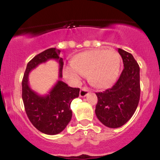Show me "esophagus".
Returning <instances> with one entry per match:
<instances>
[{
	"label": "esophagus",
	"instance_id": "1",
	"mask_svg": "<svg viewBox=\"0 0 160 160\" xmlns=\"http://www.w3.org/2000/svg\"><path fill=\"white\" fill-rule=\"evenodd\" d=\"M88 94H89V89H88L87 88L83 87L80 89V97H86Z\"/></svg>",
	"mask_w": 160,
	"mask_h": 160
}]
</instances>
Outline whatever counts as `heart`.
Returning a JSON list of instances; mask_svg holds the SVG:
<instances>
[{
    "label": "heart",
    "mask_w": 160,
    "mask_h": 160,
    "mask_svg": "<svg viewBox=\"0 0 160 160\" xmlns=\"http://www.w3.org/2000/svg\"><path fill=\"white\" fill-rule=\"evenodd\" d=\"M120 64V54L114 49H91L77 55L71 63L64 67L63 74L74 83L80 82L88 74L89 80L93 86L106 89L117 80Z\"/></svg>",
    "instance_id": "1"
}]
</instances>
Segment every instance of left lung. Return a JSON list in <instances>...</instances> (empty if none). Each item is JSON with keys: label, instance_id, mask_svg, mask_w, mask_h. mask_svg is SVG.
<instances>
[{"label": "left lung", "instance_id": "left-lung-1", "mask_svg": "<svg viewBox=\"0 0 160 160\" xmlns=\"http://www.w3.org/2000/svg\"><path fill=\"white\" fill-rule=\"evenodd\" d=\"M124 68L111 89L96 92L98 103L95 114L109 128L123 126L132 117L140 99V68L131 53L118 49Z\"/></svg>", "mask_w": 160, "mask_h": 160}]
</instances>
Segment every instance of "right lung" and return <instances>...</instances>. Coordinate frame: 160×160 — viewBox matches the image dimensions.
Instances as JSON below:
<instances>
[{
    "instance_id": "1",
    "label": "right lung",
    "mask_w": 160,
    "mask_h": 160,
    "mask_svg": "<svg viewBox=\"0 0 160 160\" xmlns=\"http://www.w3.org/2000/svg\"><path fill=\"white\" fill-rule=\"evenodd\" d=\"M61 51L56 48L46 49L37 55L28 63L22 82L25 110L29 120L37 129L47 135H57L65 129L71 120V103L80 93L79 88L70 87L62 80L46 95H40L29 86L28 74L38 65L49 59H56L59 64V78H62L63 58Z\"/></svg>"
}]
</instances>
